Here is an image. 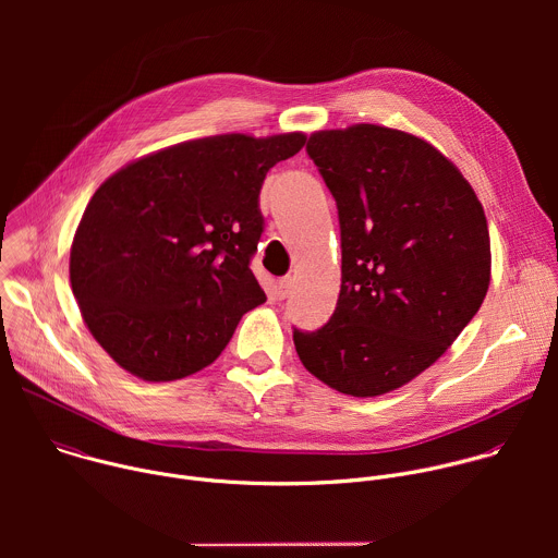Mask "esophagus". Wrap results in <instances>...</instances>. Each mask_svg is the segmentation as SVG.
<instances>
[{
    "instance_id": "esophagus-1",
    "label": "esophagus",
    "mask_w": 558,
    "mask_h": 558,
    "mask_svg": "<svg viewBox=\"0 0 558 558\" xmlns=\"http://www.w3.org/2000/svg\"><path fill=\"white\" fill-rule=\"evenodd\" d=\"M291 289H293V278L291 276H284L276 282V293H278L280 300H284L291 293Z\"/></svg>"
}]
</instances>
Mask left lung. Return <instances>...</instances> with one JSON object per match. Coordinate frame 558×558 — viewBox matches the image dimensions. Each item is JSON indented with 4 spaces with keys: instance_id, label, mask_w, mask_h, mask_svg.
Wrapping results in <instances>:
<instances>
[{
    "instance_id": "8db88e82",
    "label": "left lung",
    "mask_w": 558,
    "mask_h": 558,
    "mask_svg": "<svg viewBox=\"0 0 558 558\" xmlns=\"http://www.w3.org/2000/svg\"><path fill=\"white\" fill-rule=\"evenodd\" d=\"M338 205L342 287L329 323L293 329L308 373L353 397L417 377L465 329L490 284L484 207L430 143L360 123L308 136Z\"/></svg>"
}]
</instances>
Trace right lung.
Listing matches in <instances>:
<instances>
[{
	"instance_id": "right-lung-1",
	"label": "right lung",
	"mask_w": 558,
	"mask_h": 558,
	"mask_svg": "<svg viewBox=\"0 0 558 558\" xmlns=\"http://www.w3.org/2000/svg\"><path fill=\"white\" fill-rule=\"evenodd\" d=\"M300 132L222 134L172 145L112 174L70 250V284L106 353L147 381L209 366L241 317L267 300L252 258L267 172Z\"/></svg>"
}]
</instances>
